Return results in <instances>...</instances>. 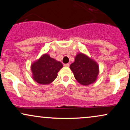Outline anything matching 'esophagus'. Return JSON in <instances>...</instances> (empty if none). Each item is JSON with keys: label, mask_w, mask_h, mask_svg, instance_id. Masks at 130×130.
Masks as SVG:
<instances>
[{"label": "esophagus", "mask_w": 130, "mask_h": 130, "mask_svg": "<svg viewBox=\"0 0 130 130\" xmlns=\"http://www.w3.org/2000/svg\"><path fill=\"white\" fill-rule=\"evenodd\" d=\"M64 66L66 67H68L70 66V65H69V63H65V64H64Z\"/></svg>", "instance_id": "obj_1"}]
</instances>
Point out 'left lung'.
Returning <instances> with one entry per match:
<instances>
[{
  "mask_svg": "<svg viewBox=\"0 0 130 130\" xmlns=\"http://www.w3.org/2000/svg\"><path fill=\"white\" fill-rule=\"evenodd\" d=\"M70 68L77 81L83 86L95 83L99 74L97 62L82 53L77 54L75 60L70 65Z\"/></svg>",
  "mask_w": 130,
  "mask_h": 130,
  "instance_id": "left-lung-1",
  "label": "left lung"
}]
</instances>
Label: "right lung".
Wrapping results in <instances>:
<instances>
[{"instance_id": "1", "label": "right lung", "mask_w": 130, "mask_h": 130, "mask_svg": "<svg viewBox=\"0 0 130 130\" xmlns=\"http://www.w3.org/2000/svg\"><path fill=\"white\" fill-rule=\"evenodd\" d=\"M62 67L60 62L51 58L48 54H43L31 65L32 78L40 84H50L56 79Z\"/></svg>"}]
</instances>
